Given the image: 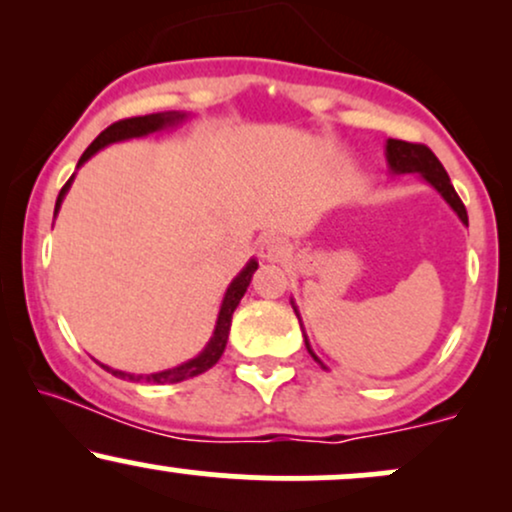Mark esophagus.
<instances>
[{
  "label": "esophagus",
  "instance_id": "34e87169",
  "mask_svg": "<svg viewBox=\"0 0 512 512\" xmlns=\"http://www.w3.org/2000/svg\"><path fill=\"white\" fill-rule=\"evenodd\" d=\"M289 252H291L289 243H286V240L279 238V236H267L260 243V255L269 262L284 260V257H289Z\"/></svg>",
  "mask_w": 512,
  "mask_h": 512
}]
</instances>
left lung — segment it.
Instances as JSON below:
<instances>
[{
  "mask_svg": "<svg viewBox=\"0 0 512 512\" xmlns=\"http://www.w3.org/2000/svg\"><path fill=\"white\" fill-rule=\"evenodd\" d=\"M387 163H390L392 173H421L424 175V178L431 182L433 187H436L440 195L445 197V202H448L450 207L457 211V216H460L462 223H467V209H464L460 195H457L455 187H452V182L448 178V173H445L443 163L438 161L436 154H433L426 144L390 139V142H387ZM305 346H308V351H310L308 339H305ZM310 356L317 361V356L313 354V351H310Z\"/></svg>",
  "mask_w": 512,
  "mask_h": 512,
  "instance_id": "8db88e82",
  "label": "left lung"
}]
</instances>
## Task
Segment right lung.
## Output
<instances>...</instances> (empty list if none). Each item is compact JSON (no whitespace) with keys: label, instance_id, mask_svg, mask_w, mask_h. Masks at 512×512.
Masks as SVG:
<instances>
[{"label":"right lung","instance_id":"obj_1","mask_svg":"<svg viewBox=\"0 0 512 512\" xmlns=\"http://www.w3.org/2000/svg\"><path fill=\"white\" fill-rule=\"evenodd\" d=\"M182 120V115L178 113H156V115H144V117H125V120H117L110 125L108 129H103L101 134H98L96 139H93L91 146L81 154L79 158V166L81 163H86L88 158H91L96 151H101L105 144L110 142H120V139H129V137H144V134H151L156 132V129L166 127V125H173V122ZM69 185H72V178L64 182V187L60 190V197H57V204H55V211L60 209L62 204V197L67 195ZM257 269V262L250 260L248 267L240 272L236 279H233V284L228 286L226 296H223V303H221V313H219V320H216V330H214V337H211V342L207 344V349L202 351L197 358H192V361L182 363L178 368H170V370H163V373H154V375H129V373H120V370H110L108 366H103L105 370H110L113 375H120V378H127V380H146V383H156V385H163V383H182V380L187 378H195V375L204 373V370H209L214 366L216 361H219L223 349H226V342H228V332H231V320H233V310L238 308L240 298H243V293L248 291L250 286V279L252 274H255Z\"/></svg>","mask_w":512,"mask_h":512}]
</instances>
